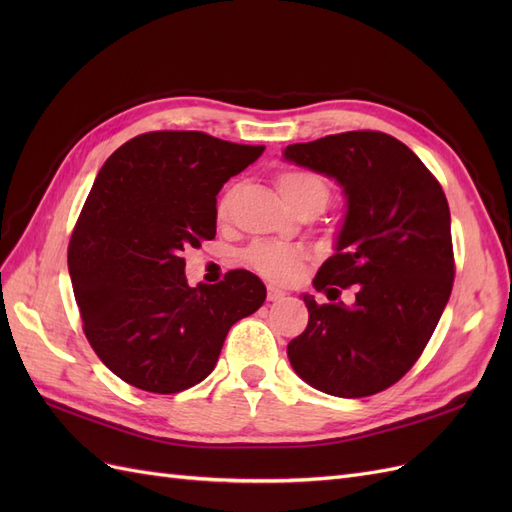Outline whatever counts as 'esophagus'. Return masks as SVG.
Here are the masks:
<instances>
[{
	"label": "esophagus",
	"instance_id": "obj_1",
	"mask_svg": "<svg viewBox=\"0 0 512 512\" xmlns=\"http://www.w3.org/2000/svg\"><path fill=\"white\" fill-rule=\"evenodd\" d=\"M284 297H286V292H284V290L275 288V286H269V288H267V299H269L271 303H275V301H282Z\"/></svg>",
	"mask_w": 512,
	"mask_h": 512
}]
</instances>
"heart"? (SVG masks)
I'll return each instance as SVG.
<instances>
[{"label":"heart","mask_w":512,"mask_h":512,"mask_svg":"<svg viewBox=\"0 0 512 512\" xmlns=\"http://www.w3.org/2000/svg\"><path fill=\"white\" fill-rule=\"evenodd\" d=\"M275 185L280 190L284 203L294 211L305 205H316L324 209L329 203V183L320 175L309 173V170H282L275 177ZM232 200H235V188H230L218 203V218L226 220L232 209ZM243 260L247 267H252L267 280L275 284H292L297 282L303 267H305V254L297 247H288L280 243H254L243 252Z\"/></svg>","instance_id":"1"}]
</instances>
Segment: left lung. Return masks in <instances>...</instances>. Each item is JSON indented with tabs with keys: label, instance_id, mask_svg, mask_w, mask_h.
Returning a JSON list of instances; mask_svg holds the SVG:
<instances>
[{
	"label": "left lung",
	"instance_id": "obj_1",
	"mask_svg": "<svg viewBox=\"0 0 512 512\" xmlns=\"http://www.w3.org/2000/svg\"><path fill=\"white\" fill-rule=\"evenodd\" d=\"M284 160L335 179L346 215L335 254L303 294L307 329L288 344L297 376L335 397L389 389L416 363L453 290L451 211L442 185L397 138L344 132L284 149ZM357 286L352 306L338 290Z\"/></svg>",
	"mask_w": 512,
	"mask_h": 512
}]
</instances>
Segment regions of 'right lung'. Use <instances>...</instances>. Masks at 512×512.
Here are the masks:
<instances>
[{
  "mask_svg": "<svg viewBox=\"0 0 512 512\" xmlns=\"http://www.w3.org/2000/svg\"><path fill=\"white\" fill-rule=\"evenodd\" d=\"M265 147L205 132H147L104 162L68 247L74 299L100 361L136 389L170 395L205 380L232 324L265 303L245 269L188 286L185 247L215 237L218 192Z\"/></svg>",
  "mask_w": 512,
  "mask_h": 512,
  "instance_id": "1",
  "label": "right lung"
}]
</instances>
